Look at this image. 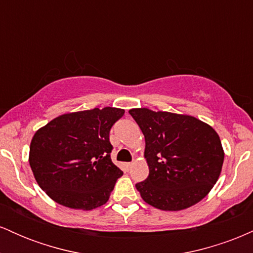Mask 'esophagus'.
I'll return each mask as SVG.
<instances>
[{"label":"esophagus","instance_id":"34e87169","mask_svg":"<svg viewBox=\"0 0 253 253\" xmlns=\"http://www.w3.org/2000/svg\"><path fill=\"white\" fill-rule=\"evenodd\" d=\"M125 167H126L127 168V169H130V168H132L133 167V164L132 163H126V164H125Z\"/></svg>","mask_w":253,"mask_h":253}]
</instances>
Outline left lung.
Returning a JSON list of instances; mask_svg holds the SVG:
<instances>
[{
    "mask_svg": "<svg viewBox=\"0 0 253 253\" xmlns=\"http://www.w3.org/2000/svg\"><path fill=\"white\" fill-rule=\"evenodd\" d=\"M145 136L149 177L136 183L141 199L161 211H182L196 205L221 173L220 136L199 119L147 108L129 110Z\"/></svg>",
    "mask_w": 253,
    "mask_h": 253,
    "instance_id": "1",
    "label": "left lung"
}]
</instances>
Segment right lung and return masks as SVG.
<instances>
[{
	"mask_svg": "<svg viewBox=\"0 0 253 253\" xmlns=\"http://www.w3.org/2000/svg\"><path fill=\"white\" fill-rule=\"evenodd\" d=\"M124 114L113 107L66 113L37 130L28 162L39 187L54 202L91 211L108 201L124 173L110 159L109 132Z\"/></svg>",
	"mask_w": 253,
	"mask_h": 253,
	"instance_id": "1",
	"label": "right lung"
}]
</instances>
